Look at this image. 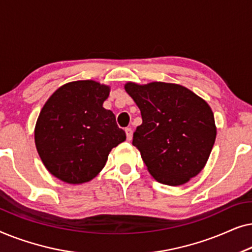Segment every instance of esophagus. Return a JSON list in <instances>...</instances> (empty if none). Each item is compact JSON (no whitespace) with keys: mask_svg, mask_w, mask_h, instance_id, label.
<instances>
[{"mask_svg":"<svg viewBox=\"0 0 252 252\" xmlns=\"http://www.w3.org/2000/svg\"><path fill=\"white\" fill-rule=\"evenodd\" d=\"M125 132H126L127 140H128V141L132 140V137H133V130H132V128H129V127H127V128L125 129Z\"/></svg>","mask_w":252,"mask_h":252,"instance_id":"1","label":"esophagus"}]
</instances>
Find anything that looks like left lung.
<instances>
[{
  "instance_id": "8db88e82",
  "label": "left lung",
  "mask_w": 252,
  "mask_h": 252,
  "mask_svg": "<svg viewBox=\"0 0 252 252\" xmlns=\"http://www.w3.org/2000/svg\"><path fill=\"white\" fill-rule=\"evenodd\" d=\"M142 124L133 134V146L158 182L180 186L205 166L217 129L211 108L184 86L151 82L125 85Z\"/></svg>"
}]
</instances>
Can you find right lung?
<instances>
[{"instance_id":"add662e5","label":"right lung","mask_w":252,"mask_h":252,"mask_svg":"<svg viewBox=\"0 0 252 252\" xmlns=\"http://www.w3.org/2000/svg\"><path fill=\"white\" fill-rule=\"evenodd\" d=\"M110 88L93 80L62 86L41 110L35 146L51 174L67 182L92 180L112 148L126 140L112 111L103 108Z\"/></svg>"}]
</instances>
